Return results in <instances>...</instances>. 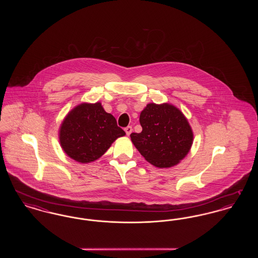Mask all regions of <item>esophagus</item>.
I'll return each mask as SVG.
<instances>
[{
	"instance_id": "esophagus-1",
	"label": "esophagus",
	"mask_w": 258,
	"mask_h": 258,
	"mask_svg": "<svg viewBox=\"0 0 258 258\" xmlns=\"http://www.w3.org/2000/svg\"><path fill=\"white\" fill-rule=\"evenodd\" d=\"M124 132H125L126 135H130L133 133V127L131 125H127L126 127H124Z\"/></svg>"
}]
</instances>
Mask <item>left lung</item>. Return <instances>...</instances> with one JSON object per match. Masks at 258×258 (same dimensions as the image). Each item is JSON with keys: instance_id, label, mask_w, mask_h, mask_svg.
Returning <instances> with one entry per match:
<instances>
[{"instance_id": "8db88e82", "label": "left lung", "mask_w": 258, "mask_h": 258, "mask_svg": "<svg viewBox=\"0 0 258 258\" xmlns=\"http://www.w3.org/2000/svg\"><path fill=\"white\" fill-rule=\"evenodd\" d=\"M140 134L133 133V143L145 160L166 168L183 160L192 144L194 134L184 114L168 103H149L141 112Z\"/></svg>"}]
</instances>
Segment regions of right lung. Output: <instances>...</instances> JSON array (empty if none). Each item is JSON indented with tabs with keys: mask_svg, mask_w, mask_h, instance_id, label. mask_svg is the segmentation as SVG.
<instances>
[{
	"mask_svg": "<svg viewBox=\"0 0 258 258\" xmlns=\"http://www.w3.org/2000/svg\"><path fill=\"white\" fill-rule=\"evenodd\" d=\"M125 135L116 119L99 102L82 103L71 111L60 128V143L72 159L88 163L98 160L118 138Z\"/></svg>",
	"mask_w": 258,
	"mask_h": 258,
	"instance_id": "right-lung-1",
	"label": "right lung"
}]
</instances>
